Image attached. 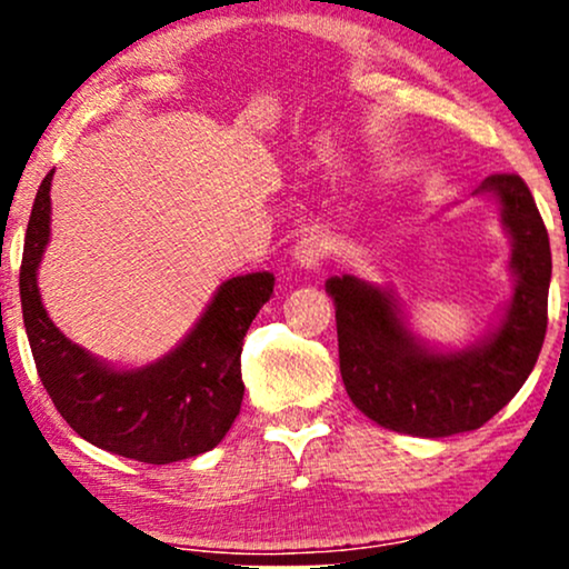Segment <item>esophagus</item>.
<instances>
[{
  "instance_id": "1",
  "label": "esophagus",
  "mask_w": 569,
  "mask_h": 569,
  "mask_svg": "<svg viewBox=\"0 0 569 569\" xmlns=\"http://www.w3.org/2000/svg\"><path fill=\"white\" fill-rule=\"evenodd\" d=\"M326 253H329V243H326L323 234H305L297 246H293V262L305 270H316L323 264Z\"/></svg>"
}]
</instances>
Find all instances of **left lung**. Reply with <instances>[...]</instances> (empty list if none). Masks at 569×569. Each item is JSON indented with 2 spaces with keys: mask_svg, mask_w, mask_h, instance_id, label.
I'll return each mask as SVG.
<instances>
[{
  "mask_svg": "<svg viewBox=\"0 0 569 569\" xmlns=\"http://www.w3.org/2000/svg\"><path fill=\"white\" fill-rule=\"evenodd\" d=\"M476 194L500 202L516 278L502 321L481 342L436 350L411 335L390 289L356 276L326 280L345 390L369 420L396 433L441 439L481 428L519 393L543 348L551 246L530 187L516 173H495Z\"/></svg>",
  "mask_w": 569,
  "mask_h": 569,
  "instance_id": "8db88e82",
  "label": "left lung"
}]
</instances>
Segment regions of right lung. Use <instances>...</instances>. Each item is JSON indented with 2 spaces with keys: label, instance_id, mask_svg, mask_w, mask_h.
I'll list each match as a JSON object with an SVG mask.
<instances>
[{
  "label": "right lung",
  "instance_id": "right-lung-1",
  "mask_svg": "<svg viewBox=\"0 0 569 569\" xmlns=\"http://www.w3.org/2000/svg\"><path fill=\"white\" fill-rule=\"evenodd\" d=\"M50 181L37 189L21 262V307L31 356L63 420L98 449L152 466L213 449L243 401V337L272 297V272L224 280L179 348L139 369H114L50 321L37 267L50 240Z\"/></svg>",
  "mask_w": 569,
  "mask_h": 569
}]
</instances>
